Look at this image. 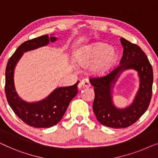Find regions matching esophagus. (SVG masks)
<instances>
[{
  "instance_id": "obj_1",
  "label": "esophagus",
  "mask_w": 158,
  "mask_h": 158,
  "mask_svg": "<svg viewBox=\"0 0 158 158\" xmlns=\"http://www.w3.org/2000/svg\"><path fill=\"white\" fill-rule=\"evenodd\" d=\"M91 86V84L89 83V81L88 79H82L81 81H80V82L78 84V88L79 89H84V88H88Z\"/></svg>"
}]
</instances>
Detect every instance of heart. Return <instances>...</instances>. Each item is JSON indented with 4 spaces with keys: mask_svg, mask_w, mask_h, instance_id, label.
Segmentation results:
<instances>
[{
    "mask_svg": "<svg viewBox=\"0 0 158 158\" xmlns=\"http://www.w3.org/2000/svg\"><path fill=\"white\" fill-rule=\"evenodd\" d=\"M118 54L116 49L102 42H97L81 48L75 56L77 64L81 66L94 64L92 70L96 74L109 72L116 64Z\"/></svg>",
    "mask_w": 158,
    "mask_h": 158,
    "instance_id": "obj_1",
    "label": "heart"
}]
</instances>
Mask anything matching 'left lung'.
Segmentation results:
<instances>
[{
	"instance_id": "left-lung-1",
	"label": "left lung",
	"mask_w": 158,
	"mask_h": 158,
	"mask_svg": "<svg viewBox=\"0 0 158 158\" xmlns=\"http://www.w3.org/2000/svg\"><path fill=\"white\" fill-rule=\"evenodd\" d=\"M120 41L124 50L119 65L104 76L89 79L95 94L92 106L95 116L102 124L112 128H126L136 123L148 110L152 93V68L146 54L137 44L124 38H121ZM128 68L138 71L141 84L133 103L119 110L112 103L111 84L123 70Z\"/></svg>"
}]
</instances>
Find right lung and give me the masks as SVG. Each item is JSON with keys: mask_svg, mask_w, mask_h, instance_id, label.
Wrapping results in <instances>:
<instances>
[{"mask_svg": "<svg viewBox=\"0 0 158 158\" xmlns=\"http://www.w3.org/2000/svg\"><path fill=\"white\" fill-rule=\"evenodd\" d=\"M56 40V37L48 38L47 35H44L23 42L10 56L6 66L5 92L8 104L22 121L34 127L46 128L56 124L78 92L77 81L73 86L56 89L44 100L28 103L22 100L15 92L13 73L15 64L23 53L46 46L49 41L53 42Z\"/></svg>", "mask_w": 158, "mask_h": 158, "instance_id": "right-lung-1", "label": "right lung"}]
</instances>
